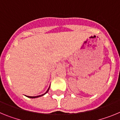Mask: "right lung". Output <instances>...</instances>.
I'll return each instance as SVG.
<instances>
[{
    "mask_svg": "<svg viewBox=\"0 0 120 120\" xmlns=\"http://www.w3.org/2000/svg\"><path fill=\"white\" fill-rule=\"evenodd\" d=\"M49 88H50V87L49 88V89H48V90H47V91L45 92V93H44V94H43V95H41V96H35V97H32V96H27V97H29V98H37V97H40V96H43V95H44V94H46V93H47V92H48V91H49Z\"/></svg>",
    "mask_w": 120,
    "mask_h": 120,
    "instance_id": "right-lung-1",
    "label": "right lung"
}]
</instances>
